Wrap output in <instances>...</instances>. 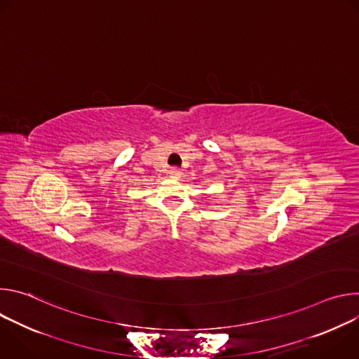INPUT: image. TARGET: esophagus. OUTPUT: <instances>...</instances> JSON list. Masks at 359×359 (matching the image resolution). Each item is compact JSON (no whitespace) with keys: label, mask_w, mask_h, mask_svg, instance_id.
I'll list each match as a JSON object with an SVG mask.
<instances>
[{"label":"esophagus","mask_w":359,"mask_h":359,"mask_svg":"<svg viewBox=\"0 0 359 359\" xmlns=\"http://www.w3.org/2000/svg\"><path fill=\"white\" fill-rule=\"evenodd\" d=\"M169 175H170L173 179H179V177L182 176V172H180L177 168H172V169L169 170Z\"/></svg>","instance_id":"34e87169"}]
</instances>
